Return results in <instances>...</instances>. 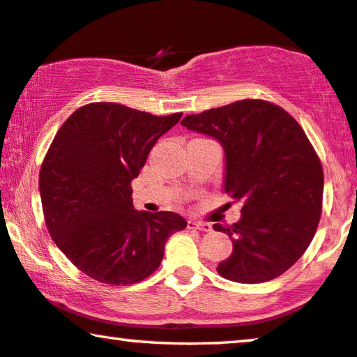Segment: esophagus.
<instances>
[{"mask_svg":"<svg viewBox=\"0 0 357 357\" xmlns=\"http://www.w3.org/2000/svg\"><path fill=\"white\" fill-rule=\"evenodd\" d=\"M188 228H196V230H201V231H212V225L211 223H206V222H196V220H189L188 222Z\"/></svg>","mask_w":357,"mask_h":357,"instance_id":"34e87169","label":"esophagus"}]
</instances>
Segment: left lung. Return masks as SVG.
<instances>
[{
  "instance_id": "obj_1",
  "label": "left lung",
  "mask_w": 357,
  "mask_h": 357,
  "mask_svg": "<svg viewBox=\"0 0 357 357\" xmlns=\"http://www.w3.org/2000/svg\"><path fill=\"white\" fill-rule=\"evenodd\" d=\"M181 123L220 142L223 189L243 204L238 222L213 225L234 243L217 273L241 284L286 273L305 253L321 213L323 168L305 132L291 114L263 99L191 114Z\"/></svg>"
}]
</instances>
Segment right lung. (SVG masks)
Segmentation results:
<instances>
[{
    "label": "right lung",
    "mask_w": 357,
    "mask_h": 357,
    "mask_svg": "<svg viewBox=\"0 0 357 357\" xmlns=\"http://www.w3.org/2000/svg\"><path fill=\"white\" fill-rule=\"evenodd\" d=\"M181 116L91 102L56 132L40 166L42 211L55 245L91 279L144 281L158 269L166 240L186 228L174 212L135 211L130 188L156 140Z\"/></svg>",
    "instance_id": "add662e5"
}]
</instances>
